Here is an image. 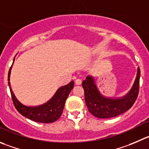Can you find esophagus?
Masks as SVG:
<instances>
[{"label": "esophagus", "mask_w": 149, "mask_h": 149, "mask_svg": "<svg viewBox=\"0 0 149 149\" xmlns=\"http://www.w3.org/2000/svg\"><path fill=\"white\" fill-rule=\"evenodd\" d=\"M81 83H82L81 79H80V78L76 79V80H75V84L76 85H81Z\"/></svg>", "instance_id": "1"}]
</instances>
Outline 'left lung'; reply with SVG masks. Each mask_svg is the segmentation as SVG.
<instances>
[{"label":"left lung","mask_w":149,"mask_h":149,"mask_svg":"<svg viewBox=\"0 0 149 149\" xmlns=\"http://www.w3.org/2000/svg\"><path fill=\"white\" fill-rule=\"evenodd\" d=\"M141 70L137 69V77L134 86L128 94L118 100L107 99L102 97L99 92L94 80L91 76H88L83 80L82 86L84 89L85 101L88 111L93 116L100 118H109L125 113L131 108L138 96L140 88Z\"/></svg>","instance_id":"8db88e82"}]
</instances>
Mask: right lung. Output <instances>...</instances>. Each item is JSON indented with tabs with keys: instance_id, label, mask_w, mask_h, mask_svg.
Returning a JSON list of instances; mask_svg holds the SVG:
<instances>
[{
	"instance_id": "add662e5",
	"label": "right lung",
	"mask_w": 149,
	"mask_h": 149,
	"mask_svg": "<svg viewBox=\"0 0 149 149\" xmlns=\"http://www.w3.org/2000/svg\"><path fill=\"white\" fill-rule=\"evenodd\" d=\"M11 68L12 66L10 67L8 74V81H9ZM8 86H9L14 105L21 115L33 121L48 124L57 121L62 115L66 99L74 87V82L71 81L66 86L60 88L49 102L39 107H27L21 104L15 97L9 82H8Z\"/></svg>"
}]
</instances>
